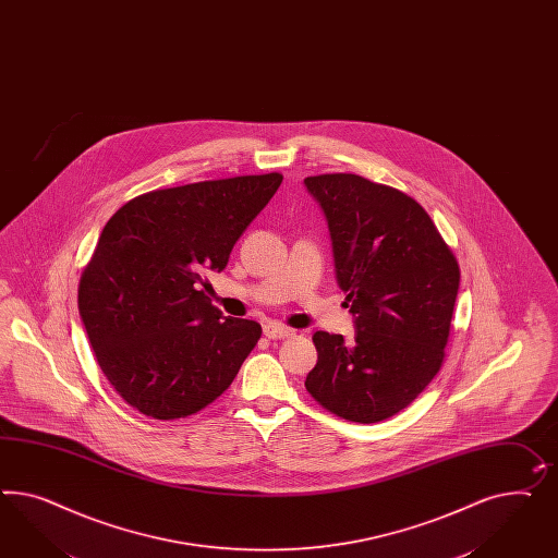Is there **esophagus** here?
Masks as SVG:
<instances>
[{
	"label": "esophagus",
	"instance_id": "esophagus-1",
	"mask_svg": "<svg viewBox=\"0 0 558 558\" xmlns=\"http://www.w3.org/2000/svg\"><path fill=\"white\" fill-rule=\"evenodd\" d=\"M263 332L267 338H272V340H281V338H291V336L295 335L291 328H287V326H281V324H277V322H267L265 324V328H263Z\"/></svg>",
	"mask_w": 558,
	"mask_h": 558
}]
</instances>
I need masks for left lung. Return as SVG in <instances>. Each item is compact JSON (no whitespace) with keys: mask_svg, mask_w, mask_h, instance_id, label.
Wrapping results in <instances>:
<instances>
[{"mask_svg":"<svg viewBox=\"0 0 558 558\" xmlns=\"http://www.w3.org/2000/svg\"><path fill=\"white\" fill-rule=\"evenodd\" d=\"M326 214L354 338L316 332L305 389L330 414L375 424L408 408L445 363L461 269L428 211L352 173L305 177Z\"/></svg>","mask_w":558,"mask_h":558,"instance_id":"8db88e82","label":"left lung"}]
</instances>
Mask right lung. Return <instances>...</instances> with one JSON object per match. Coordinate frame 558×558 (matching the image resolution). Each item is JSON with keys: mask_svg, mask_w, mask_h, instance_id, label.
I'll use <instances>...</instances> for the list:
<instances>
[{"mask_svg": "<svg viewBox=\"0 0 558 558\" xmlns=\"http://www.w3.org/2000/svg\"><path fill=\"white\" fill-rule=\"evenodd\" d=\"M281 173L199 181L136 195L97 240L80 279L97 365L130 408L155 420L197 414L222 396L263 335L225 318L202 272L222 271Z\"/></svg>", "mask_w": 558, "mask_h": 558, "instance_id": "obj_1", "label": "right lung"}]
</instances>
